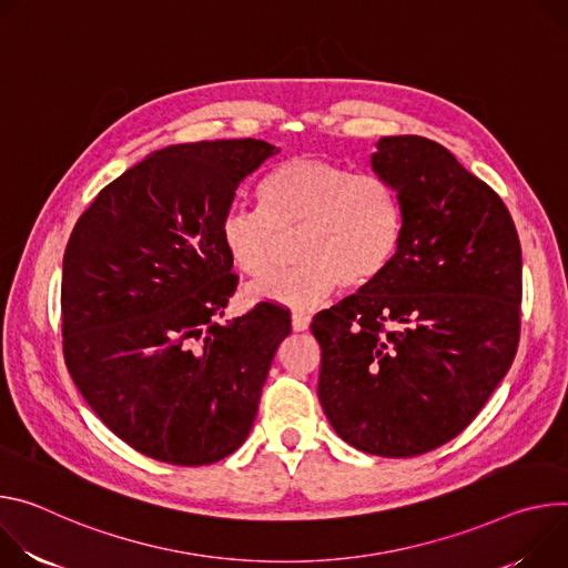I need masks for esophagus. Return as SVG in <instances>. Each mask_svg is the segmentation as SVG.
Listing matches in <instances>:
<instances>
[{
	"label": "esophagus",
	"instance_id": "esophagus-1",
	"mask_svg": "<svg viewBox=\"0 0 568 568\" xmlns=\"http://www.w3.org/2000/svg\"><path fill=\"white\" fill-rule=\"evenodd\" d=\"M311 325V316L302 311H293V329L295 332H306Z\"/></svg>",
	"mask_w": 568,
	"mask_h": 568
}]
</instances>
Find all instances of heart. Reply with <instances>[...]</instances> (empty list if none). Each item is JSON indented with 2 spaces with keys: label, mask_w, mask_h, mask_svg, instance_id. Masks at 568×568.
<instances>
[{
  "label": "heart",
  "mask_w": 568,
  "mask_h": 568,
  "mask_svg": "<svg viewBox=\"0 0 568 568\" xmlns=\"http://www.w3.org/2000/svg\"><path fill=\"white\" fill-rule=\"evenodd\" d=\"M260 210L234 207L221 219V243L236 271L271 277L284 239L297 236L295 271L252 288L255 297L311 308L341 286L358 291L395 262L406 230L399 186L379 173L354 175L325 158H291L257 184Z\"/></svg>",
  "instance_id": "heart-1"
}]
</instances>
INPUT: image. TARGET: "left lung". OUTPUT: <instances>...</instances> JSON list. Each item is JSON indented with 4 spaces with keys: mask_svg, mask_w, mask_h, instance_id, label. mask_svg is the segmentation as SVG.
Returning a JSON list of instances; mask_svg holds the SVG:
<instances>
[{
    "mask_svg": "<svg viewBox=\"0 0 568 568\" xmlns=\"http://www.w3.org/2000/svg\"><path fill=\"white\" fill-rule=\"evenodd\" d=\"M372 166L406 203L404 241L374 284L321 311L318 397L358 452L443 447L510 369L521 332V245L508 207L445 146L382 138Z\"/></svg>",
    "mask_w": 568,
    "mask_h": 568,
    "instance_id": "obj_1",
    "label": "left lung"
}]
</instances>
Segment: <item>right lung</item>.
Here are the masks:
<instances>
[{"label": "right lung", "instance_id": "right-lung-1", "mask_svg": "<svg viewBox=\"0 0 568 568\" xmlns=\"http://www.w3.org/2000/svg\"><path fill=\"white\" fill-rule=\"evenodd\" d=\"M277 146L178 144L103 186L62 257V354L99 419L160 463L234 454L257 417L291 313L260 302L221 325L239 275L221 219Z\"/></svg>", "mask_w": 568, "mask_h": 568}]
</instances>
